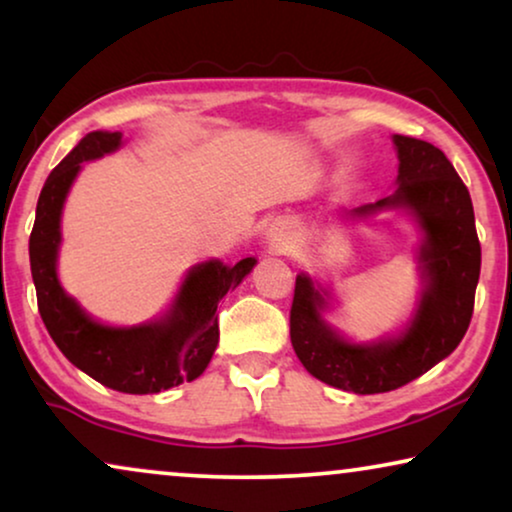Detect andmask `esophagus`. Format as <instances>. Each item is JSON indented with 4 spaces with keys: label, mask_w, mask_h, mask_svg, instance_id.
Here are the masks:
<instances>
[{
    "label": "esophagus",
    "mask_w": 512,
    "mask_h": 512,
    "mask_svg": "<svg viewBox=\"0 0 512 512\" xmlns=\"http://www.w3.org/2000/svg\"><path fill=\"white\" fill-rule=\"evenodd\" d=\"M272 242H277V244H282L284 240H289V233H286L284 228H279V230H272Z\"/></svg>",
    "instance_id": "esophagus-1"
}]
</instances>
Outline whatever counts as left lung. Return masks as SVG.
<instances>
[{
  "label": "left lung",
  "instance_id": "obj_1",
  "mask_svg": "<svg viewBox=\"0 0 512 512\" xmlns=\"http://www.w3.org/2000/svg\"><path fill=\"white\" fill-rule=\"evenodd\" d=\"M398 177L394 193L340 219L368 221L377 214L408 216L417 228L419 293L410 317L394 333L354 340L335 328L331 286L300 272L291 307V345L317 380L352 394H384L447 359L471 324L480 279V242L473 202L445 153L415 137L394 135Z\"/></svg>",
  "mask_w": 512,
  "mask_h": 512
}]
</instances>
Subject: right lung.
<instances>
[{
  "label": "right lung",
  "mask_w": 512,
  "mask_h": 512,
  "mask_svg": "<svg viewBox=\"0 0 512 512\" xmlns=\"http://www.w3.org/2000/svg\"><path fill=\"white\" fill-rule=\"evenodd\" d=\"M121 146L123 132H88L48 174L30 235V268L46 331L76 368L123 394H160L205 373L219 345L216 307L258 261L249 256L226 265L221 258H209L191 265L172 303L142 324L114 326L93 317L60 282L62 212L83 163Z\"/></svg>",
  "instance_id": "right-lung-1"
}]
</instances>
